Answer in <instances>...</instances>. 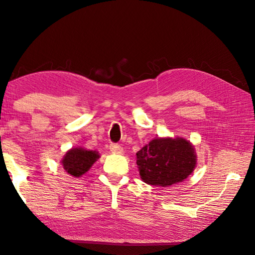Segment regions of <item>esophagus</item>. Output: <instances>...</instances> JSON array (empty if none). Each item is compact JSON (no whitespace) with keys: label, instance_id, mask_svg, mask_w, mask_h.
<instances>
[{"label":"esophagus","instance_id":"obj_1","mask_svg":"<svg viewBox=\"0 0 255 255\" xmlns=\"http://www.w3.org/2000/svg\"><path fill=\"white\" fill-rule=\"evenodd\" d=\"M110 150L112 153L116 154H122L123 153V147L118 144H111L110 145Z\"/></svg>","mask_w":255,"mask_h":255}]
</instances>
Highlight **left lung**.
Wrapping results in <instances>:
<instances>
[{
  "instance_id": "8db88e82",
  "label": "left lung",
  "mask_w": 255,
  "mask_h": 255,
  "mask_svg": "<svg viewBox=\"0 0 255 255\" xmlns=\"http://www.w3.org/2000/svg\"><path fill=\"white\" fill-rule=\"evenodd\" d=\"M136 164L145 183L171 187L195 171L197 154L191 141L183 137H157L136 153Z\"/></svg>"
}]
</instances>
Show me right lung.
Returning <instances> with one entry per match:
<instances>
[{"mask_svg": "<svg viewBox=\"0 0 255 255\" xmlns=\"http://www.w3.org/2000/svg\"><path fill=\"white\" fill-rule=\"evenodd\" d=\"M99 158L100 154L97 150L86 149L79 146L68 149L60 161V164L68 174L80 178L91 169Z\"/></svg>", "mask_w": 255, "mask_h": 255, "instance_id": "right-lung-1", "label": "right lung"}]
</instances>
